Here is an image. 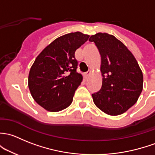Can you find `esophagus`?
Returning a JSON list of instances; mask_svg holds the SVG:
<instances>
[{"label": "esophagus", "mask_w": 155, "mask_h": 155, "mask_svg": "<svg viewBox=\"0 0 155 155\" xmlns=\"http://www.w3.org/2000/svg\"><path fill=\"white\" fill-rule=\"evenodd\" d=\"M90 74H91V71H88L87 73H84V79H85V80H87V78H88L89 75H90Z\"/></svg>", "instance_id": "1"}]
</instances>
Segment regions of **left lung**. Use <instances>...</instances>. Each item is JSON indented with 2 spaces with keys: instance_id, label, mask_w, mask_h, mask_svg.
I'll list each match as a JSON object with an SVG mask.
<instances>
[{
  "instance_id": "1",
  "label": "left lung",
  "mask_w": 155,
  "mask_h": 155,
  "mask_svg": "<svg viewBox=\"0 0 155 155\" xmlns=\"http://www.w3.org/2000/svg\"><path fill=\"white\" fill-rule=\"evenodd\" d=\"M101 56L102 84L92 94L94 104L110 116L125 113L137 102L143 91L142 71L131 52L116 37L98 32L91 35Z\"/></svg>"
}]
</instances>
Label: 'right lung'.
Instances as JSON below:
<instances>
[{
    "instance_id": "add662e5",
    "label": "right lung",
    "mask_w": 155,
    "mask_h": 155,
    "mask_svg": "<svg viewBox=\"0 0 155 155\" xmlns=\"http://www.w3.org/2000/svg\"><path fill=\"white\" fill-rule=\"evenodd\" d=\"M90 35L80 32L55 39L35 58L30 68L28 86L34 100L45 110L58 112L72 103L83 77L76 72L75 52Z\"/></svg>"
}]
</instances>
